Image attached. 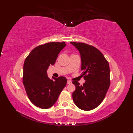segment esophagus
<instances>
[{"instance_id":"1","label":"esophagus","mask_w":133,"mask_h":133,"mask_svg":"<svg viewBox=\"0 0 133 133\" xmlns=\"http://www.w3.org/2000/svg\"><path fill=\"white\" fill-rule=\"evenodd\" d=\"M71 80H68V81H67V84H71Z\"/></svg>"}]
</instances>
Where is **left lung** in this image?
Segmentation results:
<instances>
[{
    "instance_id": "8db88e82",
    "label": "left lung",
    "mask_w": 133,
    "mask_h": 133,
    "mask_svg": "<svg viewBox=\"0 0 133 133\" xmlns=\"http://www.w3.org/2000/svg\"><path fill=\"white\" fill-rule=\"evenodd\" d=\"M78 50L82 60L81 70L85 80L83 85L73 81L76 87L73 92L75 105L89 111L103 102L110 86L109 65L104 55L94 46L85 43L70 42Z\"/></svg>"
}]
</instances>
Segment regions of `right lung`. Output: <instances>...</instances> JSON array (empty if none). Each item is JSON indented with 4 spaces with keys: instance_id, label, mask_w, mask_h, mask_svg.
<instances>
[{
    "instance_id": "obj_1",
    "label": "right lung",
    "mask_w": 133,
    "mask_h": 133,
    "mask_svg": "<svg viewBox=\"0 0 133 133\" xmlns=\"http://www.w3.org/2000/svg\"><path fill=\"white\" fill-rule=\"evenodd\" d=\"M65 42H50L35 48L25 60L23 83L27 95L34 105L46 109L53 106L65 87L64 76L50 79L47 70L53 65Z\"/></svg>"
}]
</instances>
